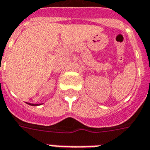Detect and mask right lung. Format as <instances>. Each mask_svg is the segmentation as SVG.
<instances>
[{"label": "right lung", "instance_id": "1", "mask_svg": "<svg viewBox=\"0 0 150 150\" xmlns=\"http://www.w3.org/2000/svg\"><path fill=\"white\" fill-rule=\"evenodd\" d=\"M28 104H30L31 106H38V105H41L42 104H30V103H27Z\"/></svg>", "mask_w": 150, "mask_h": 150}]
</instances>
